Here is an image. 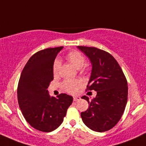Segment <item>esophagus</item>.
Masks as SVG:
<instances>
[{
  "label": "esophagus",
  "instance_id": "34e87169",
  "mask_svg": "<svg viewBox=\"0 0 146 146\" xmlns=\"http://www.w3.org/2000/svg\"><path fill=\"white\" fill-rule=\"evenodd\" d=\"M80 99V96H74V98H73V100H74V102L78 101Z\"/></svg>",
  "mask_w": 146,
  "mask_h": 146
}]
</instances>
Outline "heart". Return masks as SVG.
I'll return each mask as SVG.
<instances>
[{"label":"heart","instance_id":"obj_1","mask_svg":"<svg viewBox=\"0 0 146 146\" xmlns=\"http://www.w3.org/2000/svg\"><path fill=\"white\" fill-rule=\"evenodd\" d=\"M66 58L69 63L77 69H81L85 65L86 59L77 51H71L66 55ZM60 63L58 60H55L52 65V72L54 75H58L60 71ZM82 86V82L80 80H66L61 83V88L64 91L70 94H74L77 89Z\"/></svg>","mask_w":146,"mask_h":146}]
</instances>
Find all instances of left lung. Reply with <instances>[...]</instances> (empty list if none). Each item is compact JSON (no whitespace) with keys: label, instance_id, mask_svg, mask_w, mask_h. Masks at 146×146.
Segmentation results:
<instances>
[{"label":"left lung","instance_id":"8db88e82","mask_svg":"<svg viewBox=\"0 0 146 146\" xmlns=\"http://www.w3.org/2000/svg\"><path fill=\"white\" fill-rule=\"evenodd\" d=\"M91 60L92 72L87 91L97 92L89 100L88 108L81 113L83 123L98 132L111 129L123 114L128 98L127 80L117 60L109 52L94 47L78 46Z\"/></svg>","mask_w":146,"mask_h":146}]
</instances>
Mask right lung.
<instances>
[{
	"label": "right lung",
	"instance_id": "right-lung-1",
	"mask_svg": "<svg viewBox=\"0 0 146 146\" xmlns=\"http://www.w3.org/2000/svg\"><path fill=\"white\" fill-rule=\"evenodd\" d=\"M62 48H47L33 54L18 82V104L23 116L32 127L44 132L53 131L61 124L73 102L72 96L66 94L51 97L47 90L53 80L54 60Z\"/></svg>",
	"mask_w": 146,
	"mask_h": 146
}]
</instances>
